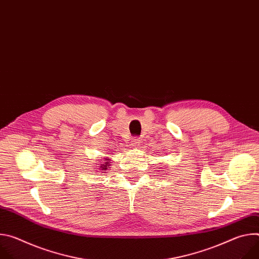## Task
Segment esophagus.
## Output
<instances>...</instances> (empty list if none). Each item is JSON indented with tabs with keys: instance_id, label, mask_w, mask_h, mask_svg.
Listing matches in <instances>:
<instances>
[{
	"instance_id": "obj_1",
	"label": "esophagus",
	"mask_w": 259,
	"mask_h": 259,
	"mask_svg": "<svg viewBox=\"0 0 259 259\" xmlns=\"http://www.w3.org/2000/svg\"><path fill=\"white\" fill-rule=\"evenodd\" d=\"M140 144V140H139V138L138 137H133V138H131V145H133V146H138Z\"/></svg>"
}]
</instances>
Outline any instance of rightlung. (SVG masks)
<instances>
[{"label":"right lung","instance_id":"obj_1","mask_svg":"<svg viewBox=\"0 0 259 259\" xmlns=\"http://www.w3.org/2000/svg\"><path fill=\"white\" fill-rule=\"evenodd\" d=\"M104 164H105V165H103V164H102V166H101V167H102V169H104V170H105V169H107L106 167H107V166H109V163H104Z\"/></svg>","mask_w":259,"mask_h":259}]
</instances>
